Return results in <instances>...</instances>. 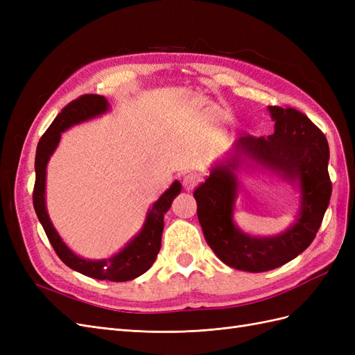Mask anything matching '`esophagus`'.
Segmentation results:
<instances>
[{
	"label": "esophagus",
	"instance_id": "esophagus-1",
	"mask_svg": "<svg viewBox=\"0 0 355 355\" xmlns=\"http://www.w3.org/2000/svg\"><path fill=\"white\" fill-rule=\"evenodd\" d=\"M200 180H201V178H200L198 175L189 173V175H187V176L184 178V187H185L187 191H192V189H194V188L198 185Z\"/></svg>",
	"mask_w": 355,
	"mask_h": 355
}]
</instances>
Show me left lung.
Returning a JSON list of instances; mask_svg holds the SVG:
<instances>
[{"mask_svg":"<svg viewBox=\"0 0 355 355\" xmlns=\"http://www.w3.org/2000/svg\"><path fill=\"white\" fill-rule=\"evenodd\" d=\"M274 133L250 135L235 141L231 151L210 168L206 182L194 191L197 214L210 249L231 268L263 272L290 262L313 243L329 207V144L306 115L293 108L268 106ZM244 160L259 165L298 187L301 196L297 220L271 238H254L233 222L238 196V171Z\"/></svg>","mask_w":355,"mask_h":355,"instance_id":"left-lung-1","label":"left lung"}]
</instances>
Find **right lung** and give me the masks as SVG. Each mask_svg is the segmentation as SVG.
I'll use <instances>...</instances> for the list:
<instances>
[{
	"label": "right lung",
	"instance_id": "1",
	"mask_svg": "<svg viewBox=\"0 0 355 355\" xmlns=\"http://www.w3.org/2000/svg\"><path fill=\"white\" fill-rule=\"evenodd\" d=\"M108 111V101L99 94L81 96V98L72 101L62 110V112L55 118V121L47 128V132L42 135L37 146L35 187L32 200H34V209L38 220L41 222L49 241L63 263L68 265L71 270L96 278V280L128 282L146 272L155 262L161 247L164 214L170 209L173 200L180 194L182 185L179 180H175L164 194L148 209L142 230L120 252L108 257V259H84V257L75 254L63 243L59 232L53 227L46 207L47 164L60 142V135L72 125L93 120V118L101 116Z\"/></svg>",
	"mask_w": 355,
	"mask_h": 355
}]
</instances>
